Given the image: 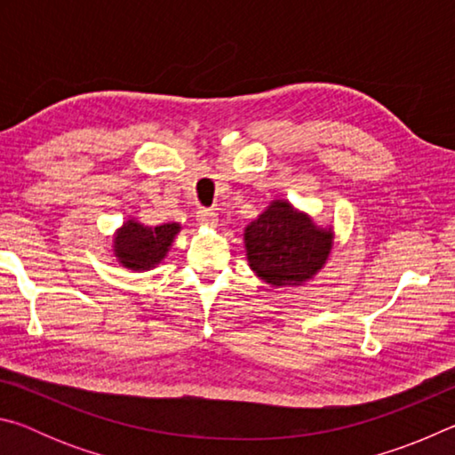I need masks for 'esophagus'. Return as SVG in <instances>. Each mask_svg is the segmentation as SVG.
<instances>
[{"label": "esophagus", "mask_w": 455, "mask_h": 455, "mask_svg": "<svg viewBox=\"0 0 455 455\" xmlns=\"http://www.w3.org/2000/svg\"><path fill=\"white\" fill-rule=\"evenodd\" d=\"M196 220L200 222V225L214 227L219 222V214L211 209H200V211H196Z\"/></svg>", "instance_id": "1"}]
</instances>
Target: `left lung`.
<instances>
[{
	"label": "left lung",
	"instance_id": "obj_1",
	"mask_svg": "<svg viewBox=\"0 0 455 455\" xmlns=\"http://www.w3.org/2000/svg\"><path fill=\"white\" fill-rule=\"evenodd\" d=\"M251 268L268 284H299L325 265L333 243L331 230H321L289 203L275 200L244 230Z\"/></svg>",
	"mask_w": 455,
	"mask_h": 455
}]
</instances>
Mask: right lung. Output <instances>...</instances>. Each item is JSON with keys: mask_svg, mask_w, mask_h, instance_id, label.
Listing matches in <instances>:
<instances>
[{"mask_svg": "<svg viewBox=\"0 0 455 455\" xmlns=\"http://www.w3.org/2000/svg\"><path fill=\"white\" fill-rule=\"evenodd\" d=\"M179 225H160V227H142L134 220H128L116 236V257L120 263L134 268V271H148L168 252V246L179 233Z\"/></svg>", "mask_w": 455, "mask_h": 455, "instance_id": "add662e5", "label": "right lung"}]
</instances>
